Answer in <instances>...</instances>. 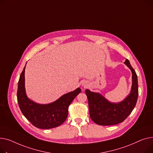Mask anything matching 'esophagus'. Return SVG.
<instances>
[{"mask_svg":"<svg viewBox=\"0 0 153 153\" xmlns=\"http://www.w3.org/2000/svg\"><path fill=\"white\" fill-rule=\"evenodd\" d=\"M82 86L84 87V88L87 87V86H88V83H87L86 82H83V83H82Z\"/></svg>","mask_w":153,"mask_h":153,"instance_id":"34e87169","label":"esophagus"}]
</instances>
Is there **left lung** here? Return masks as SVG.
I'll return each instance as SVG.
<instances>
[{
  "label": "left lung",
  "mask_w": 153,
  "mask_h": 153,
  "mask_svg": "<svg viewBox=\"0 0 153 153\" xmlns=\"http://www.w3.org/2000/svg\"><path fill=\"white\" fill-rule=\"evenodd\" d=\"M124 64L131 71L132 86L130 94L122 101L114 103L107 100L99 93L86 89L89 115L92 120L100 125H113L120 123L127 118L135 106L138 96V78L135 71L128 59Z\"/></svg>",
  "instance_id": "obj_1"
}]
</instances>
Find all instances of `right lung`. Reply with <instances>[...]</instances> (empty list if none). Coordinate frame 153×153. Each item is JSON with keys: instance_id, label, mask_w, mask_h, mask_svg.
<instances>
[{"instance_id": "add662e5", "label": "right lung", "mask_w": 153, "mask_h": 153, "mask_svg": "<svg viewBox=\"0 0 153 153\" xmlns=\"http://www.w3.org/2000/svg\"><path fill=\"white\" fill-rule=\"evenodd\" d=\"M26 66V65H25ZM25 70L20 75L18 84L17 101L23 115L34 127L50 129L60 126L68 116V107L81 92L79 88L62 96L56 101L47 104H39L27 97L25 87Z\"/></svg>"}]
</instances>
